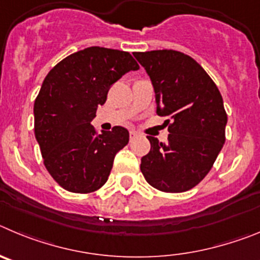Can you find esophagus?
<instances>
[{"label":"esophagus","instance_id":"34e87169","mask_svg":"<svg viewBox=\"0 0 260 260\" xmlns=\"http://www.w3.org/2000/svg\"><path fill=\"white\" fill-rule=\"evenodd\" d=\"M129 136H131V139H133V137H136V136H137V132H136V131H129Z\"/></svg>","mask_w":260,"mask_h":260}]
</instances>
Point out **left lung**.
I'll return each mask as SVG.
<instances>
[{
	"instance_id": "obj_1",
	"label": "left lung",
	"mask_w": 260,
	"mask_h": 260,
	"mask_svg": "<svg viewBox=\"0 0 260 260\" xmlns=\"http://www.w3.org/2000/svg\"><path fill=\"white\" fill-rule=\"evenodd\" d=\"M135 57L150 76L156 114L170 118L166 144L147 136L151 147L141 158V172L158 190L186 191L209 174L225 142L223 97L200 63L181 51L151 50Z\"/></svg>"
}]
</instances>
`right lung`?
<instances>
[{"instance_id": "obj_1", "label": "right lung", "mask_w": 260, "mask_h": 260, "mask_svg": "<svg viewBox=\"0 0 260 260\" xmlns=\"http://www.w3.org/2000/svg\"><path fill=\"white\" fill-rule=\"evenodd\" d=\"M139 69L128 51L90 46L46 75L34 106L35 136L46 170L63 189L92 193L107 181L129 133L116 125L98 135L90 121L110 86Z\"/></svg>"}]
</instances>
